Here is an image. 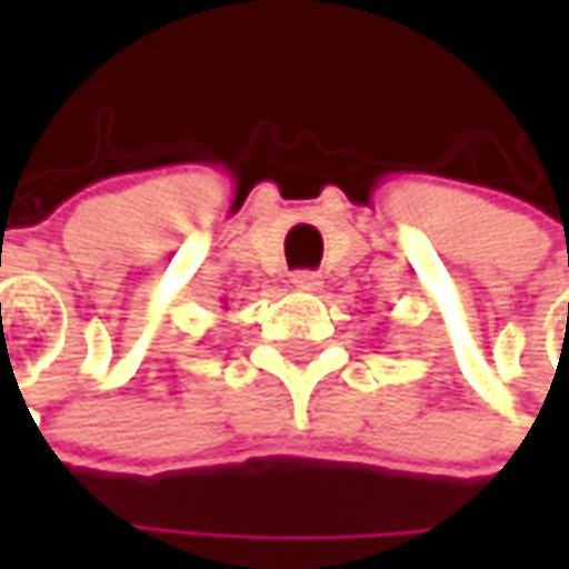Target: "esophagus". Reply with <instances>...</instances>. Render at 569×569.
<instances>
[{
    "label": "esophagus",
    "mask_w": 569,
    "mask_h": 569,
    "mask_svg": "<svg viewBox=\"0 0 569 569\" xmlns=\"http://www.w3.org/2000/svg\"><path fill=\"white\" fill-rule=\"evenodd\" d=\"M291 284L300 291H319L322 288V278L317 272H295L291 274Z\"/></svg>",
    "instance_id": "34e87169"
}]
</instances>
